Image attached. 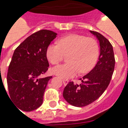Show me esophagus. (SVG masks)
Masks as SVG:
<instances>
[{
    "label": "esophagus",
    "instance_id": "esophagus-1",
    "mask_svg": "<svg viewBox=\"0 0 128 128\" xmlns=\"http://www.w3.org/2000/svg\"><path fill=\"white\" fill-rule=\"evenodd\" d=\"M62 82H63V84H64V85H66L68 83V80L67 79H62Z\"/></svg>",
    "mask_w": 128,
    "mask_h": 128
}]
</instances>
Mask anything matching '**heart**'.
I'll use <instances>...</instances> for the list:
<instances>
[{"label": "heart", "instance_id": "b5f03b06", "mask_svg": "<svg viewBox=\"0 0 128 128\" xmlns=\"http://www.w3.org/2000/svg\"><path fill=\"white\" fill-rule=\"evenodd\" d=\"M99 54L98 43L94 39L78 34H72L60 39L58 44H50L46 56L52 64L61 62L68 55V63L55 66L53 72L58 76L67 79L78 73L90 70L96 63Z\"/></svg>", "mask_w": 128, "mask_h": 128}]
</instances>
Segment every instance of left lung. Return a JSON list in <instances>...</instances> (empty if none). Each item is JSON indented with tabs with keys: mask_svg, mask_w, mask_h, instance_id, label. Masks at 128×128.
I'll use <instances>...</instances> for the list:
<instances>
[{
	"mask_svg": "<svg viewBox=\"0 0 128 128\" xmlns=\"http://www.w3.org/2000/svg\"><path fill=\"white\" fill-rule=\"evenodd\" d=\"M99 42L100 54L94 68L84 76L80 84L69 82L63 91L69 104L81 107L89 105L103 94L110 84L115 68V57L111 43L98 32L90 31Z\"/></svg>",
	"mask_w": 128,
	"mask_h": 128,
	"instance_id": "obj_1",
	"label": "left lung"
}]
</instances>
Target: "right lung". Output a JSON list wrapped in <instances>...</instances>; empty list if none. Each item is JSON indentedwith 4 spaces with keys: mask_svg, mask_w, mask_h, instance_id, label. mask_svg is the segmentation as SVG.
I'll return each instance as SVG.
<instances>
[{
    "mask_svg": "<svg viewBox=\"0 0 128 128\" xmlns=\"http://www.w3.org/2000/svg\"><path fill=\"white\" fill-rule=\"evenodd\" d=\"M56 36L52 31L40 30L14 50L8 69V89L10 99L22 111L32 112L42 104L48 82L52 78L42 77L49 67L46 50Z\"/></svg>",
    "mask_w": 128,
    "mask_h": 128,
    "instance_id": "1",
    "label": "right lung"
}]
</instances>
